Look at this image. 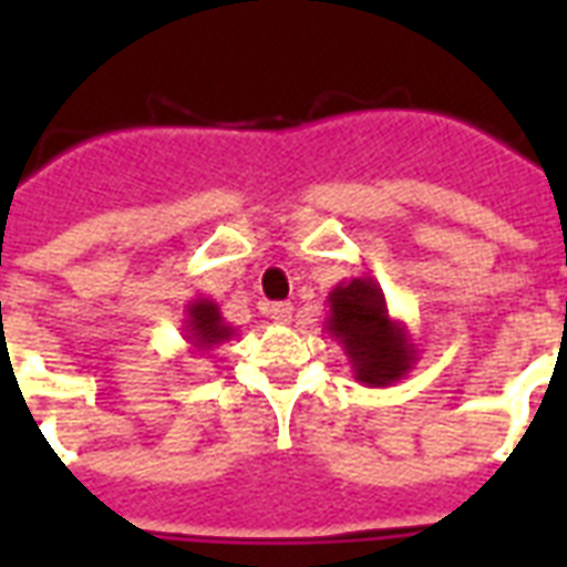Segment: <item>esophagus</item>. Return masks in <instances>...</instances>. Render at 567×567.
I'll use <instances>...</instances> for the list:
<instances>
[{
  "instance_id": "1",
  "label": "esophagus",
  "mask_w": 567,
  "mask_h": 567,
  "mask_svg": "<svg viewBox=\"0 0 567 567\" xmlns=\"http://www.w3.org/2000/svg\"><path fill=\"white\" fill-rule=\"evenodd\" d=\"M265 315L274 320V323H291L293 306L291 302H270V306H265Z\"/></svg>"
}]
</instances>
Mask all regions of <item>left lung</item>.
Instances as JSON below:
<instances>
[{"label": "left lung", "mask_w": 567, "mask_h": 567, "mask_svg": "<svg viewBox=\"0 0 567 567\" xmlns=\"http://www.w3.org/2000/svg\"><path fill=\"white\" fill-rule=\"evenodd\" d=\"M323 329L344 347L355 382L388 388L400 382L417 362V347L403 320L388 315L385 293L368 276L338 282L327 297Z\"/></svg>", "instance_id": "obj_1"}]
</instances>
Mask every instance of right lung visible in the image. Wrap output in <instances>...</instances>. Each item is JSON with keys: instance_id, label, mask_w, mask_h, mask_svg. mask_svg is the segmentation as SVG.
I'll use <instances>...</instances> for the list:
<instances>
[{"instance_id": "obj_1", "label": "right lung", "mask_w": 567, "mask_h": 567, "mask_svg": "<svg viewBox=\"0 0 567 567\" xmlns=\"http://www.w3.org/2000/svg\"><path fill=\"white\" fill-rule=\"evenodd\" d=\"M182 332H185V341H188L194 353H208V350H214V347L235 336L231 323L223 320L220 306L208 300V297H196L185 306Z\"/></svg>"}]
</instances>
